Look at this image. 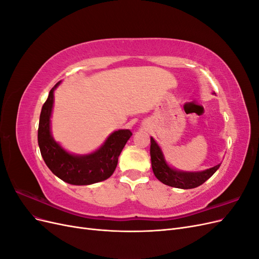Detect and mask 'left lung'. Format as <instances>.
<instances>
[{
  "label": "left lung",
  "instance_id": "1",
  "mask_svg": "<svg viewBox=\"0 0 259 259\" xmlns=\"http://www.w3.org/2000/svg\"><path fill=\"white\" fill-rule=\"evenodd\" d=\"M150 143L152 170L155 177L164 185L179 188V189H192L204 184L221 166V164H217L216 166L202 171H180L174 169L166 163L161 148L152 137L150 138Z\"/></svg>",
  "mask_w": 259,
  "mask_h": 259
}]
</instances>
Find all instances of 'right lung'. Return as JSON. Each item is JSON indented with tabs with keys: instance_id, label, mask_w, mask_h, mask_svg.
<instances>
[{
	"instance_id": "1",
	"label": "right lung",
	"mask_w": 259,
	"mask_h": 259,
	"mask_svg": "<svg viewBox=\"0 0 259 259\" xmlns=\"http://www.w3.org/2000/svg\"><path fill=\"white\" fill-rule=\"evenodd\" d=\"M51 90L42 107L37 130V143L42 158L48 167L64 182L76 185H92L110 177L117 165L119 155L133 135L130 130L113 132L98 150L86 155H74L55 142L51 134V115L54 104V91Z\"/></svg>"
}]
</instances>
